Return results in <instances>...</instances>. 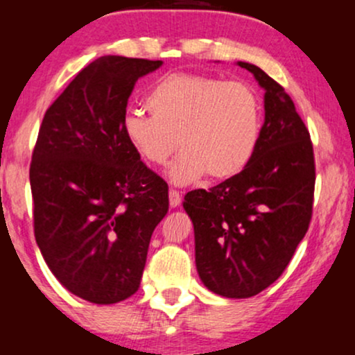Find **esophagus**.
Masks as SVG:
<instances>
[{"mask_svg": "<svg viewBox=\"0 0 355 355\" xmlns=\"http://www.w3.org/2000/svg\"><path fill=\"white\" fill-rule=\"evenodd\" d=\"M168 198H170V207H178V205H180V202H182L180 191H177L175 189H170Z\"/></svg>", "mask_w": 355, "mask_h": 355, "instance_id": "obj_1", "label": "esophagus"}]
</instances>
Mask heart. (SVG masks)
<instances>
[{"label":"heart","instance_id":"obj_1","mask_svg":"<svg viewBox=\"0 0 355 355\" xmlns=\"http://www.w3.org/2000/svg\"><path fill=\"white\" fill-rule=\"evenodd\" d=\"M152 115L126 113V144L150 165L183 152L170 177L189 183L205 175L223 182L245 170L262 133V101L250 85L195 73H170L146 95Z\"/></svg>","mask_w":355,"mask_h":355}]
</instances>
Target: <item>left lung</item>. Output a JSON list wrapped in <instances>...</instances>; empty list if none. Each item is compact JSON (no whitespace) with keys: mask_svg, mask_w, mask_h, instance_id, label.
Segmentation results:
<instances>
[{"mask_svg":"<svg viewBox=\"0 0 355 355\" xmlns=\"http://www.w3.org/2000/svg\"><path fill=\"white\" fill-rule=\"evenodd\" d=\"M266 89V121L250 164L209 190H191L183 209L193 222L202 282L229 299L257 295L282 275L312 218L315 160L311 133L282 85L250 63Z\"/></svg>","mask_w":355,"mask_h":355,"instance_id":"obj_1","label":"left lung"}]
</instances>
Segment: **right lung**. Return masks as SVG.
I'll use <instances>...</instances> for the list:
<instances>
[{
  "instance_id": "obj_1",
  "label": "right lung",
  "mask_w": 355,
  "mask_h": 355,
  "mask_svg": "<svg viewBox=\"0 0 355 355\" xmlns=\"http://www.w3.org/2000/svg\"><path fill=\"white\" fill-rule=\"evenodd\" d=\"M162 61L101 56L44 113L31 155L35 239L71 294L115 304L140 287L168 185L126 144L121 123L137 80Z\"/></svg>"
}]
</instances>
